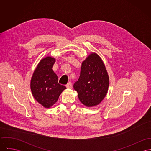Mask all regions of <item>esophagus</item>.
Listing matches in <instances>:
<instances>
[{"instance_id": "1", "label": "esophagus", "mask_w": 151, "mask_h": 151, "mask_svg": "<svg viewBox=\"0 0 151 151\" xmlns=\"http://www.w3.org/2000/svg\"><path fill=\"white\" fill-rule=\"evenodd\" d=\"M66 87L68 88V89H72L73 86H72V83L71 82L68 83L67 85H66Z\"/></svg>"}]
</instances>
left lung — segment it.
<instances>
[{
	"instance_id": "8db88e82",
	"label": "left lung",
	"mask_w": 151,
	"mask_h": 151,
	"mask_svg": "<svg viewBox=\"0 0 151 151\" xmlns=\"http://www.w3.org/2000/svg\"><path fill=\"white\" fill-rule=\"evenodd\" d=\"M109 77L101 58L91 52L82 62L80 76L74 86L80 102L86 107L99 105L108 93Z\"/></svg>"
}]
</instances>
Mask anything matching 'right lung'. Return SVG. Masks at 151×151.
Segmentation results:
<instances>
[{
  "label": "right lung",
  "mask_w": 151,
  "mask_h": 151,
  "mask_svg": "<svg viewBox=\"0 0 151 151\" xmlns=\"http://www.w3.org/2000/svg\"><path fill=\"white\" fill-rule=\"evenodd\" d=\"M56 59L52 56L42 58L35 69L30 82L34 99L43 108H50L58 100L66 87L58 83V76L53 70Z\"/></svg>",
  "instance_id": "add662e5"
}]
</instances>
